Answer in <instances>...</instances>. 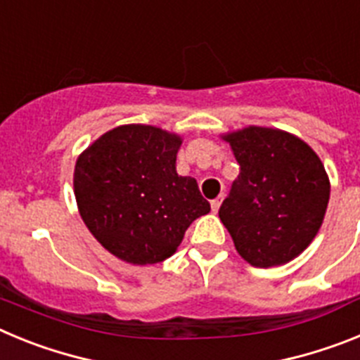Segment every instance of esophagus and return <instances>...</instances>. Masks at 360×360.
I'll list each match as a JSON object with an SVG mask.
<instances>
[{"mask_svg":"<svg viewBox=\"0 0 360 360\" xmlns=\"http://www.w3.org/2000/svg\"><path fill=\"white\" fill-rule=\"evenodd\" d=\"M221 200H224V195H219L218 198L212 200V202H211V209H212V212H218L219 205H221Z\"/></svg>","mask_w":360,"mask_h":360,"instance_id":"esophagus-1","label":"esophagus"}]
</instances>
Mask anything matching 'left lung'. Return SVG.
<instances>
[{
    "instance_id": "1",
    "label": "left lung",
    "mask_w": 360,
    "mask_h": 360,
    "mask_svg": "<svg viewBox=\"0 0 360 360\" xmlns=\"http://www.w3.org/2000/svg\"><path fill=\"white\" fill-rule=\"evenodd\" d=\"M240 174L219 207L238 254L252 266L285 265L319 232L330 180L316 151L281 129L249 126L224 135Z\"/></svg>"
}]
</instances>
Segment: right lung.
Masks as SVG:
<instances>
[{
  "instance_id": "obj_1",
  "label": "right lung",
  "mask_w": 360,
  "mask_h": 360,
  "mask_svg": "<svg viewBox=\"0 0 360 360\" xmlns=\"http://www.w3.org/2000/svg\"><path fill=\"white\" fill-rule=\"evenodd\" d=\"M182 139L146 124L110 129L79 155L73 193L82 221L108 252L160 263L211 205L195 178L176 173Z\"/></svg>"
}]
</instances>
